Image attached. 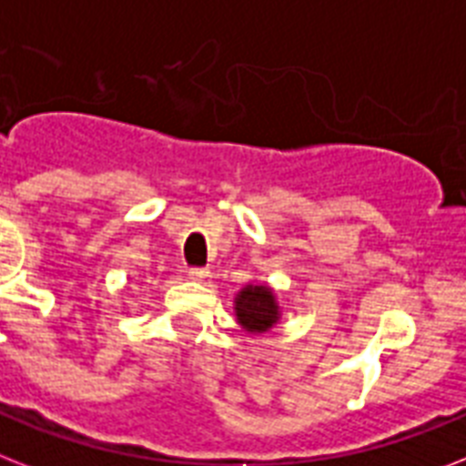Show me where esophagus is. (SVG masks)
Masks as SVG:
<instances>
[{
    "mask_svg": "<svg viewBox=\"0 0 466 466\" xmlns=\"http://www.w3.org/2000/svg\"><path fill=\"white\" fill-rule=\"evenodd\" d=\"M188 279H194V282H203L208 278V268H188Z\"/></svg>",
    "mask_w": 466,
    "mask_h": 466,
    "instance_id": "1",
    "label": "esophagus"
}]
</instances>
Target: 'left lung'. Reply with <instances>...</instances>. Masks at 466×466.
Returning a JSON list of instances; mask_svg holds the SVG:
<instances>
[{
	"label": "left lung",
	"instance_id": "8db88e82",
	"mask_svg": "<svg viewBox=\"0 0 466 466\" xmlns=\"http://www.w3.org/2000/svg\"><path fill=\"white\" fill-rule=\"evenodd\" d=\"M234 316L248 335L270 332L282 320V306L268 282H248L234 297Z\"/></svg>",
	"mask_w": 466,
	"mask_h": 466
}]
</instances>
